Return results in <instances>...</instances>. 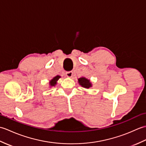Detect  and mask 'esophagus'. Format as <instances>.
I'll list each match as a JSON object with an SVG mask.
<instances>
[{"instance_id":"obj_1","label":"esophagus","mask_w":146,"mask_h":146,"mask_svg":"<svg viewBox=\"0 0 146 146\" xmlns=\"http://www.w3.org/2000/svg\"><path fill=\"white\" fill-rule=\"evenodd\" d=\"M66 75L68 78H71V77H72L73 76V72L72 71H68V72H66Z\"/></svg>"}]
</instances>
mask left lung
<instances>
[{
	"label": "left lung",
	"mask_w": 146,
	"mask_h": 146,
	"mask_svg": "<svg viewBox=\"0 0 146 146\" xmlns=\"http://www.w3.org/2000/svg\"><path fill=\"white\" fill-rule=\"evenodd\" d=\"M79 84L83 86V88H89L92 86V83L90 81V80L86 79L85 77H82V78H80L78 79Z\"/></svg>",
	"instance_id": "left-lung-1"
}]
</instances>
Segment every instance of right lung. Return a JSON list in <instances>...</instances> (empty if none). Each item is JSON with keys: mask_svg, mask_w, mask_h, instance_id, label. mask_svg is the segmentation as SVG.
I'll return each instance as SVG.
<instances>
[{"mask_svg": "<svg viewBox=\"0 0 146 146\" xmlns=\"http://www.w3.org/2000/svg\"><path fill=\"white\" fill-rule=\"evenodd\" d=\"M60 78H61V76L59 75H57L55 77H54V78H52L50 82H49V85H50V86H54L56 85L57 81Z\"/></svg>", "mask_w": 146, "mask_h": 146, "instance_id": "add662e5", "label": "right lung"}]
</instances>
